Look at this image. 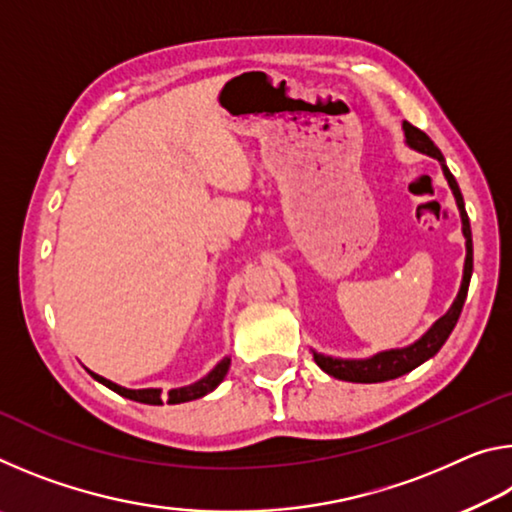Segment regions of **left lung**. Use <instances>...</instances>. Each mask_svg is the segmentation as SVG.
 I'll use <instances>...</instances> for the list:
<instances>
[{
	"instance_id": "obj_1",
	"label": "left lung",
	"mask_w": 512,
	"mask_h": 512,
	"mask_svg": "<svg viewBox=\"0 0 512 512\" xmlns=\"http://www.w3.org/2000/svg\"><path fill=\"white\" fill-rule=\"evenodd\" d=\"M404 135H406V142H409L411 149L420 151V153H427V155H431V158H436L440 164H443L447 183H449V187H452V192L456 196V205H458V210H461V219H463L465 246H467L463 284H461V291H458L452 309H449L443 318H438L436 325H433L418 343L409 345V348L379 352L370 359H352V361L332 359V357H325V354L314 352V361L318 363V366L323 368L327 375H332L336 379H343V381H357V384H377V381H388V379L402 377V375H406V372H411L413 368H418L420 363L431 359L433 354L443 348V343L449 339V334H452V329L456 327L458 316H461L463 305H465L467 289H470V277H472V268H474L472 230H470V219H467V212H465L461 189H458V183H456V178L452 176V171L447 169L443 153H440L438 146L429 140L427 133H422L420 128H415L413 124H409V121H404Z\"/></svg>"
}]
</instances>
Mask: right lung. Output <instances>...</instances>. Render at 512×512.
I'll return each instance as SVG.
<instances>
[{"label":"right lung","mask_w":512,"mask_h":512,"mask_svg":"<svg viewBox=\"0 0 512 512\" xmlns=\"http://www.w3.org/2000/svg\"><path fill=\"white\" fill-rule=\"evenodd\" d=\"M228 368H230V359L225 357L219 366H216L210 375L203 377L201 381H196V384L192 386H185V388H173V391L167 393V397H162L160 388H142V391H131V388H121L117 384H112L110 379H103L99 375H94V372H90V375L101 381L103 386H108L110 391L119 393L121 397H128V400H135V402H142V404H180V402H192V400H198V397L207 395L210 391H214L216 386L221 384L223 377L228 375Z\"/></svg>","instance_id":"right-lung-1"}]
</instances>
